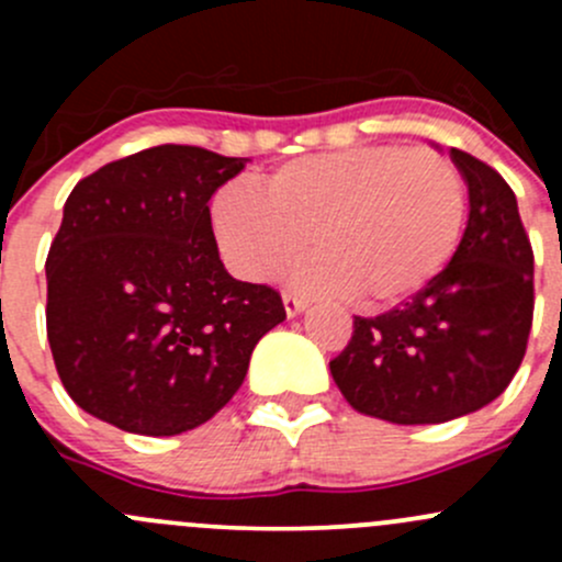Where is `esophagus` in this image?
<instances>
[{
    "mask_svg": "<svg viewBox=\"0 0 562 562\" xmlns=\"http://www.w3.org/2000/svg\"><path fill=\"white\" fill-rule=\"evenodd\" d=\"M282 302H285V313L291 315V317L299 315V313H304V310H307V299L299 296V293L285 291V293H282Z\"/></svg>",
    "mask_w": 562,
    "mask_h": 562,
    "instance_id": "1",
    "label": "esophagus"
}]
</instances>
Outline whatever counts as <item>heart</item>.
Returning <instances> with one entry per match:
<instances>
[{"label":"heart","instance_id":"obj_1","mask_svg":"<svg viewBox=\"0 0 562 562\" xmlns=\"http://www.w3.org/2000/svg\"><path fill=\"white\" fill-rule=\"evenodd\" d=\"M468 214L464 179L432 146H359L277 168L260 190L228 184L214 234L236 274L269 280L313 236L296 282L389 307L427 288L454 258Z\"/></svg>","mask_w":562,"mask_h":562}]
</instances>
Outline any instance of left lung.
I'll use <instances>...</instances> for the list:
<instances>
[{"instance_id": "left-lung-1", "label": "left lung", "mask_w": 562, "mask_h": 562, "mask_svg": "<svg viewBox=\"0 0 562 562\" xmlns=\"http://www.w3.org/2000/svg\"><path fill=\"white\" fill-rule=\"evenodd\" d=\"M470 217L451 263L402 307L353 317L328 361L345 400L391 424H440L490 405L525 359L532 326V247L517 195L462 149Z\"/></svg>"}]
</instances>
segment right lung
<instances>
[{"label": "right lung", "mask_w": 562, "mask_h": 562, "mask_svg": "<svg viewBox=\"0 0 562 562\" xmlns=\"http://www.w3.org/2000/svg\"><path fill=\"white\" fill-rule=\"evenodd\" d=\"M245 162L162 144L72 187L45 258V331L61 386L100 422L151 438L201 427L285 321L280 293L234 280L214 241L209 198Z\"/></svg>", "instance_id": "1"}]
</instances>
